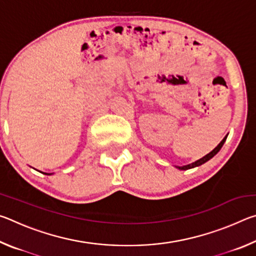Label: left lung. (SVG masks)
Here are the masks:
<instances>
[{
	"mask_svg": "<svg viewBox=\"0 0 256 256\" xmlns=\"http://www.w3.org/2000/svg\"><path fill=\"white\" fill-rule=\"evenodd\" d=\"M226 138H227V136H224V138H222V141L220 142V144L216 146V148L211 151L210 154H208L206 156H204V157L203 158H201V159H198V160H196V162H193V164H186V166H183V167H178V170H190V168H194V167H198V166H200V164H204V162H206L208 160H210L212 157H214V154H216L219 152V150L222 149V146H224V141H226Z\"/></svg>",
	"mask_w": 256,
	"mask_h": 256,
	"instance_id": "obj_1",
	"label": "left lung"
}]
</instances>
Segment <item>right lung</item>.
Returning <instances> with one entry per match:
<instances>
[{
  "label": "right lung",
  "mask_w": 256,
  "mask_h": 256,
  "mask_svg": "<svg viewBox=\"0 0 256 256\" xmlns=\"http://www.w3.org/2000/svg\"><path fill=\"white\" fill-rule=\"evenodd\" d=\"M47 175H48V174H47Z\"/></svg>",
  "instance_id": "add662e5"
}]
</instances>
